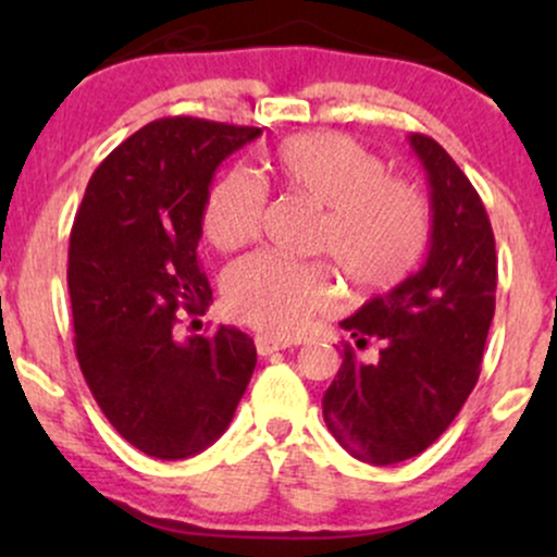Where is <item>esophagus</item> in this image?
I'll list each match as a JSON object with an SVG mask.
<instances>
[{
	"mask_svg": "<svg viewBox=\"0 0 557 557\" xmlns=\"http://www.w3.org/2000/svg\"><path fill=\"white\" fill-rule=\"evenodd\" d=\"M257 350L259 356H270V354H277V350H285L287 343L285 341H277V337L272 335H257Z\"/></svg>",
	"mask_w": 557,
	"mask_h": 557,
	"instance_id": "obj_1",
	"label": "esophagus"
}]
</instances>
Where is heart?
<instances>
[{
  "label": "heart",
  "mask_w": 557,
  "mask_h": 557,
  "mask_svg": "<svg viewBox=\"0 0 557 557\" xmlns=\"http://www.w3.org/2000/svg\"><path fill=\"white\" fill-rule=\"evenodd\" d=\"M270 168L287 190L322 207L314 248L330 253L350 287L393 290L421 264L432 238L430 201L419 185L387 175L361 140L337 131L298 133L274 146ZM264 207V185L230 170L203 203V233L220 251H235L259 235ZM332 300L335 285L319 261L261 251L225 274L230 314L272 335H296Z\"/></svg>",
  "instance_id": "heart-1"
}]
</instances>
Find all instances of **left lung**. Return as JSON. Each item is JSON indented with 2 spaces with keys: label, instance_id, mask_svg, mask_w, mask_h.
I'll return each instance as SVG.
<instances>
[{
  "label": "left lung",
  "instance_id": "left-lung-1",
  "mask_svg": "<svg viewBox=\"0 0 557 557\" xmlns=\"http://www.w3.org/2000/svg\"><path fill=\"white\" fill-rule=\"evenodd\" d=\"M408 144L430 177V257L343 319L356 345L376 341L380 356L363 363L345 345L322 398L332 437L374 466L419 456L450 426L476 385L495 317V235L482 198L437 140L411 133Z\"/></svg>",
  "mask_w": 557,
  "mask_h": 557
}]
</instances>
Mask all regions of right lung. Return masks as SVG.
I'll use <instances>...</instances> for the list:
<instances>
[{"label":"right lung","mask_w":557,"mask_h":557,"mask_svg":"<svg viewBox=\"0 0 557 557\" xmlns=\"http://www.w3.org/2000/svg\"><path fill=\"white\" fill-rule=\"evenodd\" d=\"M261 127L164 117L123 140L88 181L67 251L75 356L96 403L133 447L177 461L233 421L257 345L246 332L175 341L177 309L203 311V203L222 159Z\"/></svg>","instance_id":"right-lung-1"}]
</instances>
